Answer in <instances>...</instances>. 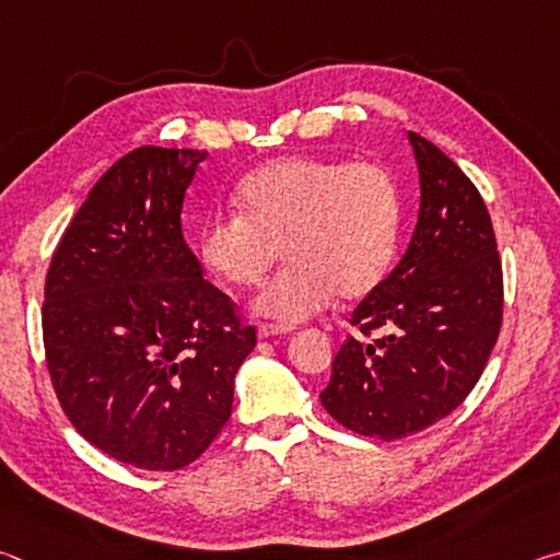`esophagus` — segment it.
<instances>
[{"instance_id":"obj_1","label":"esophagus","mask_w":560,"mask_h":560,"mask_svg":"<svg viewBox=\"0 0 560 560\" xmlns=\"http://www.w3.org/2000/svg\"><path fill=\"white\" fill-rule=\"evenodd\" d=\"M291 330H293V326H283V324H259V326H257L259 338L283 336V334H291Z\"/></svg>"}]
</instances>
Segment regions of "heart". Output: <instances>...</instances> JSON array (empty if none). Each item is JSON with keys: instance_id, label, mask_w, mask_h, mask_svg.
<instances>
[{"instance_id": "obj_1", "label": "heart", "mask_w": 560, "mask_h": 560, "mask_svg": "<svg viewBox=\"0 0 560 560\" xmlns=\"http://www.w3.org/2000/svg\"><path fill=\"white\" fill-rule=\"evenodd\" d=\"M234 197L240 212L205 222L200 257L217 279L252 289L283 254L289 267L254 301L283 324L320 314L336 293L365 296L395 259L402 197L395 175L373 160L281 158L246 175Z\"/></svg>"}]
</instances>
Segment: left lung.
Returning a JSON list of instances; mask_svg holds the SVG:
<instances>
[{
	"mask_svg": "<svg viewBox=\"0 0 560 560\" xmlns=\"http://www.w3.org/2000/svg\"><path fill=\"white\" fill-rule=\"evenodd\" d=\"M420 214L400 264L358 303L320 405L383 442L440 422L479 383L504 316V273L479 189L410 130Z\"/></svg>",
	"mask_w": 560,
	"mask_h": 560,
	"instance_id": "obj_1",
	"label": "left lung"
}]
</instances>
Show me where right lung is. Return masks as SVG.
<instances>
[{"mask_svg":"<svg viewBox=\"0 0 560 560\" xmlns=\"http://www.w3.org/2000/svg\"><path fill=\"white\" fill-rule=\"evenodd\" d=\"M205 158L158 145L122 155L66 226L44 283L46 365L66 417L148 471L183 469L210 447L257 346L183 236L185 189Z\"/></svg>","mask_w":560,"mask_h":560,"instance_id":"add662e5","label":"right lung"}]
</instances>
